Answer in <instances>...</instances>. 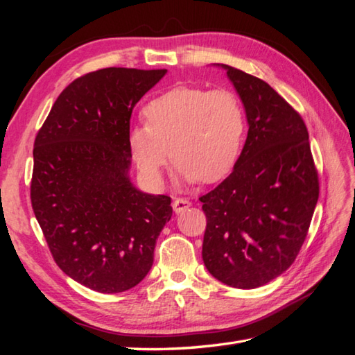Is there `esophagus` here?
I'll use <instances>...</instances> for the list:
<instances>
[{"mask_svg": "<svg viewBox=\"0 0 355 355\" xmlns=\"http://www.w3.org/2000/svg\"><path fill=\"white\" fill-rule=\"evenodd\" d=\"M192 206V202L186 198H175L172 202V207H173V212L175 214H183L184 210H187Z\"/></svg>", "mask_w": 355, "mask_h": 355, "instance_id": "1", "label": "esophagus"}]
</instances>
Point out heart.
<instances>
[{
	"label": "heart",
	"instance_id": "1",
	"mask_svg": "<svg viewBox=\"0 0 355 355\" xmlns=\"http://www.w3.org/2000/svg\"><path fill=\"white\" fill-rule=\"evenodd\" d=\"M143 114L146 123L132 126L128 141L143 177L154 186L163 184L171 153L177 178L187 184L218 182L243 154L245 110L230 89L177 87L150 101Z\"/></svg>",
	"mask_w": 355,
	"mask_h": 355
}]
</instances>
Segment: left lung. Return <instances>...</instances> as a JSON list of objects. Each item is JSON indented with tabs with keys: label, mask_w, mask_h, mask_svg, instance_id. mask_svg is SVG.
<instances>
[{
	"label": "left lung",
	"mask_w": 355,
	"mask_h": 355,
	"mask_svg": "<svg viewBox=\"0 0 355 355\" xmlns=\"http://www.w3.org/2000/svg\"><path fill=\"white\" fill-rule=\"evenodd\" d=\"M225 70L244 105L248 132L235 168L202 195V261L218 281L252 290L282 275L302 247L319 180L308 131L267 82L230 65Z\"/></svg>",
	"instance_id": "8db88e82"
}]
</instances>
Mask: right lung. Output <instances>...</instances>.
I'll return each mask as SVG.
<instances>
[{"mask_svg": "<svg viewBox=\"0 0 355 355\" xmlns=\"http://www.w3.org/2000/svg\"><path fill=\"white\" fill-rule=\"evenodd\" d=\"M168 70L102 69L59 94L33 148L32 207L67 276L99 293L140 284L171 198L130 178L132 108Z\"/></svg>", "mask_w": 355, "mask_h": 355, "instance_id": "right-lung-1", "label": "right lung"}]
</instances>
